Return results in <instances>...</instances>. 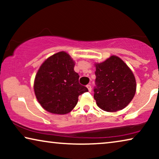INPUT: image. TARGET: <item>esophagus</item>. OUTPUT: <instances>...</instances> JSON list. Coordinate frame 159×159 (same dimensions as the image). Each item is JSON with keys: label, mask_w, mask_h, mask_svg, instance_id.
I'll list each match as a JSON object with an SVG mask.
<instances>
[{"label": "esophagus", "mask_w": 159, "mask_h": 159, "mask_svg": "<svg viewBox=\"0 0 159 159\" xmlns=\"http://www.w3.org/2000/svg\"><path fill=\"white\" fill-rule=\"evenodd\" d=\"M87 88H88L89 92H91V90H92V88H91L90 84H88V85H87Z\"/></svg>", "instance_id": "esophagus-1"}]
</instances>
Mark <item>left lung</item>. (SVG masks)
Wrapping results in <instances>:
<instances>
[{
    "label": "left lung",
    "instance_id": "left-lung-1",
    "mask_svg": "<svg viewBox=\"0 0 159 159\" xmlns=\"http://www.w3.org/2000/svg\"><path fill=\"white\" fill-rule=\"evenodd\" d=\"M95 66L96 79L93 91L98 106L108 112L123 109L135 94L133 73L121 58L115 56Z\"/></svg>",
    "mask_w": 159,
    "mask_h": 159
}]
</instances>
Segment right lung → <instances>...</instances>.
<instances>
[{"instance_id":"obj_1","label":"right lung","mask_w":159,"mask_h":159,"mask_svg":"<svg viewBox=\"0 0 159 159\" xmlns=\"http://www.w3.org/2000/svg\"><path fill=\"white\" fill-rule=\"evenodd\" d=\"M74 67L75 62L63 51L49 57L41 65L34 90L38 102L47 111L66 114L77 105L79 95L88 91L79 83L80 75Z\"/></svg>"}]
</instances>
